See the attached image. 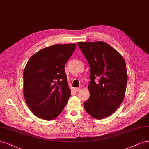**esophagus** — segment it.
Listing matches in <instances>:
<instances>
[{
  "mask_svg": "<svg viewBox=\"0 0 149 149\" xmlns=\"http://www.w3.org/2000/svg\"><path fill=\"white\" fill-rule=\"evenodd\" d=\"M81 89H82L81 87H80V88H75V91H76V92H79V91H81Z\"/></svg>",
  "mask_w": 149,
  "mask_h": 149,
  "instance_id": "esophagus-1",
  "label": "esophagus"
}]
</instances>
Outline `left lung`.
Wrapping results in <instances>:
<instances>
[{
	"label": "left lung",
	"instance_id": "8db88e82",
	"mask_svg": "<svg viewBox=\"0 0 149 149\" xmlns=\"http://www.w3.org/2000/svg\"><path fill=\"white\" fill-rule=\"evenodd\" d=\"M90 67V97L84 103L95 119L112 115L123 101L127 81L125 61L110 45L102 42H78Z\"/></svg>",
	"mask_w": 149,
	"mask_h": 149
}]
</instances>
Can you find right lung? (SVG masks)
I'll use <instances>...</instances> for the list:
<instances>
[{
  "label": "right lung",
  "mask_w": 149,
  "mask_h": 149,
  "mask_svg": "<svg viewBox=\"0 0 149 149\" xmlns=\"http://www.w3.org/2000/svg\"><path fill=\"white\" fill-rule=\"evenodd\" d=\"M75 48V44H56L40 50L29 59L23 72L24 97L38 118L54 120L67 104L71 90L65 65Z\"/></svg>",
  "instance_id": "1"
}]
</instances>
